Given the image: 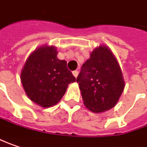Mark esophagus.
<instances>
[{
    "label": "esophagus",
    "mask_w": 147,
    "mask_h": 147,
    "mask_svg": "<svg viewBox=\"0 0 147 147\" xmlns=\"http://www.w3.org/2000/svg\"><path fill=\"white\" fill-rule=\"evenodd\" d=\"M72 74H73V76L76 78L77 77V76H78V74H79V72H78V71H72Z\"/></svg>",
    "instance_id": "obj_1"
}]
</instances>
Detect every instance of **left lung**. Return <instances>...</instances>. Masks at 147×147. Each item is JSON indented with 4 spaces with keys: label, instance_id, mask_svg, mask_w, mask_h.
<instances>
[{
    "label": "left lung",
    "instance_id": "8db88e82",
    "mask_svg": "<svg viewBox=\"0 0 147 147\" xmlns=\"http://www.w3.org/2000/svg\"><path fill=\"white\" fill-rule=\"evenodd\" d=\"M76 81L85 106L96 113L116 105L125 87L118 60L106 45H99L93 50L82 65Z\"/></svg>",
    "mask_w": 147,
    "mask_h": 147
}]
</instances>
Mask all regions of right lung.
<instances>
[{
  "label": "right lung",
  "mask_w": 147,
  "mask_h": 147,
  "mask_svg": "<svg viewBox=\"0 0 147 147\" xmlns=\"http://www.w3.org/2000/svg\"><path fill=\"white\" fill-rule=\"evenodd\" d=\"M53 45H42L29 55L20 73L23 88L29 99L42 108L56 105L76 77L67 62L57 58Z\"/></svg>",
  "instance_id": "obj_1"
}]
</instances>
